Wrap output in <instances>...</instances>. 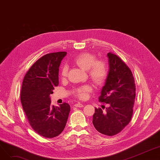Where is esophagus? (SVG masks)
Listing matches in <instances>:
<instances>
[{"instance_id": "esophagus-1", "label": "esophagus", "mask_w": 160, "mask_h": 160, "mask_svg": "<svg viewBox=\"0 0 160 160\" xmlns=\"http://www.w3.org/2000/svg\"><path fill=\"white\" fill-rule=\"evenodd\" d=\"M74 106H75V107H78V108H82V107L83 106V105L82 104H81V103H77V104H75L74 105Z\"/></svg>"}]
</instances>
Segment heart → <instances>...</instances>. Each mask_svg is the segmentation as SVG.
Masks as SVG:
<instances>
[{
	"label": "heart",
	"instance_id": "1",
	"mask_svg": "<svg viewBox=\"0 0 160 160\" xmlns=\"http://www.w3.org/2000/svg\"><path fill=\"white\" fill-rule=\"evenodd\" d=\"M72 62L82 69L88 71L90 79L95 84L101 85L105 82L108 76L106 64L102 60H96V56L93 54L88 52H82L76 56ZM67 74L68 67L63 65L61 69V77L65 78ZM91 91V87L86 85L75 89L74 93L80 99H85Z\"/></svg>",
	"mask_w": 160,
	"mask_h": 160
}]
</instances>
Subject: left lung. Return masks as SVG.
I'll list each match as a JSON object with an SVG mask.
<instances>
[{"instance_id":"1","label":"left lung","mask_w":160,"mask_h":160,"mask_svg":"<svg viewBox=\"0 0 160 160\" xmlns=\"http://www.w3.org/2000/svg\"><path fill=\"white\" fill-rule=\"evenodd\" d=\"M109 71L98 100L108 104L106 111L95 108L93 124L104 135H116L130 122L136 98V85L129 67L118 56L107 54Z\"/></svg>"}]
</instances>
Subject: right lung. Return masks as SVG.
<instances>
[{"instance_id": "right-lung-1", "label": "right lung", "mask_w": 160, "mask_h": 160, "mask_svg": "<svg viewBox=\"0 0 160 160\" xmlns=\"http://www.w3.org/2000/svg\"><path fill=\"white\" fill-rule=\"evenodd\" d=\"M66 52L47 54L32 65L25 74L21 101L28 121L40 136L52 138L63 132L71 108L66 102L51 105L50 95L59 84V67Z\"/></svg>"}]
</instances>
